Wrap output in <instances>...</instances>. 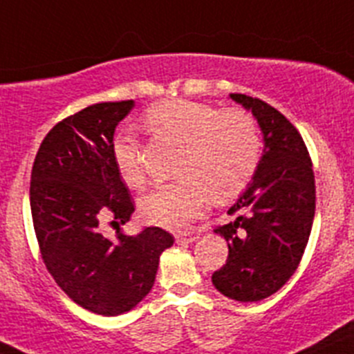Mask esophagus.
<instances>
[{"label":"esophagus","mask_w":354,"mask_h":354,"mask_svg":"<svg viewBox=\"0 0 354 354\" xmlns=\"http://www.w3.org/2000/svg\"><path fill=\"white\" fill-rule=\"evenodd\" d=\"M177 241H180V243H193V241H196L198 238V233H179L177 234Z\"/></svg>","instance_id":"34e87169"}]
</instances>
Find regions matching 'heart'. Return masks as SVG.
Segmentation results:
<instances>
[{
  "label": "heart",
  "mask_w": 354,
  "mask_h": 354,
  "mask_svg": "<svg viewBox=\"0 0 354 354\" xmlns=\"http://www.w3.org/2000/svg\"><path fill=\"white\" fill-rule=\"evenodd\" d=\"M146 127L154 136L183 144L177 163L180 179L156 187L140 200V214L167 230L187 227L208 198L222 201L240 193L261 158L255 120L243 111H221L207 104L175 99L151 106ZM113 161L132 187L146 183L140 144L132 133L114 137Z\"/></svg>",
  "instance_id": "heart-1"
}]
</instances>
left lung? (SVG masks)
<instances>
[{
	"mask_svg": "<svg viewBox=\"0 0 354 354\" xmlns=\"http://www.w3.org/2000/svg\"><path fill=\"white\" fill-rule=\"evenodd\" d=\"M230 99L255 118L264 149L227 210L234 221L215 230L230 255L212 283L233 301L257 302L280 290L301 262L315 218V174L301 133L280 111L243 93Z\"/></svg>",
	"mask_w": 354,
	"mask_h": 354,
	"instance_id": "8db88e82",
	"label": "left lung"
}]
</instances>
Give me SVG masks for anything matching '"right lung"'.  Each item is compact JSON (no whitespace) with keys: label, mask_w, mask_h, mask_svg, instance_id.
Here are the masks:
<instances>
[{"label":"right lung","mask_w":354,"mask_h":354,"mask_svg":"<svg viewBox=\"0 0 354 354\" xmlns=\"http://www.w3.org/2000/svg\"><path fill=\"white\" fill-rule=\"evenodd\" d=\"M133 100L100 102L57 123L43 139L31 174V214L46 269L76 304L102 316L129 313L156 280L174 236L144 227L136 236L100 233L136 212L113 161L114 130Z\"/></svg>","instance_id":"right-lung-1"}]
</instances>
